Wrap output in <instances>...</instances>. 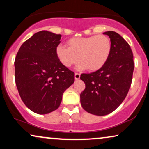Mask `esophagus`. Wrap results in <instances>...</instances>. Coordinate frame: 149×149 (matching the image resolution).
<instances>
[{"instance_id":"1","label":"esophagus","mask_w":149,"mask_h":149,"mask_svg":"<svg viewBox=\"0 0 149 149\" xmlns=\"http://www.w3.org/2000/svg\"><path fill=\"white\" fill-rule=\"evenodd\" d=\"M80 75L79 74V73H75V79L78 80V79H80Z\"/></svg>"}]
</instances>
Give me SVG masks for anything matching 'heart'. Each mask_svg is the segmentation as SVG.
Segmentation results:
<instances>
[{"instance_id": "1", "label": "heart", "mask_w": 149, "mask_h": 149, "mask_svg": "<svg viewBox=\"0 0 149 149\" xmlns=\"http://www.w3.org/2000/svg\"><path fill=\"white\" fill-rule=\"evenodd\" d=\"M66 44L68 47L59 45L55 49L58 60L66 68L80 61L77 69L98 71L107 63L111 52V42L105 35L73 37Z\"/></svg>"}]
</instances>
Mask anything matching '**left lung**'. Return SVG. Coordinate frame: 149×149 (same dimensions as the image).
<instances>
[{
    "mask_svg": "<svg viewBox=\"0 0 149 149\" xmlns=\"http://www.w3.org/2000/svg\"><path fill=\"white\" fill-rule=\"evenodd\" d=\"M104 34L109 36L111 42L109 59L98 71L80 75L85 84L80 95V104L87 112L96 116L111 113L120 105L130 88L134 71L129 44L115 31Z\"/></svg>",
    "mask_w": 149,
    "mask_h": 149,
    "instance_id": "1",
    "label": "left lung"
}]
</instances>
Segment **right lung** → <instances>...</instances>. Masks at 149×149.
Segmentation results:
<instances>
[{
	"mask_svg": "<svg viewBox=\"0 0 149 149\" xmlns=\"http://www.w3.org/2000/svg\"><path fill=\"white\" fill-rule=\"evenodd\" d=\"M61 37L47 31L37 32L22 44L15 58L19 94L36 113L47 114L57 109L63 93L74 83V73L56 56Z\"/></svg>",
	"mask_w": 149,
	"mask_h": 149,
	"instance_id": "1",
	"label": "right lung"
}]
</instances>
